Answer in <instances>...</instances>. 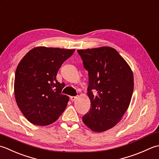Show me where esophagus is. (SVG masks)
I'll return each instance as SVG.
<instances>
[{
  "instance_id": "esophagus-1",
  "label": "esophagus",
  "mask_w": 159,
  "mask_h": 159,
  "mask_svg": "<svg viewBox=\"0 0 159 159\" xmlns=\"http://www.w3.org/2000/svg\"><path fill=\"white\" fill-rule=\"evenodd\" d=\"M77 99V97H76V96H71V97H70V101H72V102L75 101Z\"/></svg>"
}]
</instances>
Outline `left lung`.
<instances>
[{
  "label": "left lung",
  "instance_id": "obj_1",
  "mask_svg": "<svg viewBox=\"0 0 159 159\" xmlns=\"http://www.w3.org/2000/svg\"><path fill=\"white\" fill-rule=\"evenodd\" d=\"M89 72V112L82 117L92 130L101 132L121 120L129 106L134 89L133 74L115 48L103 47L77 50Z\"/></svg>",
  "mask_w": 159,
  "mask_h": 159
}]
</instances>
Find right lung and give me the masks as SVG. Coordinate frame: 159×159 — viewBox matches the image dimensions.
I'll return each instance as SVG.
<instances>
[{
	"instance_id": "right-lung-1",
	"label": "right lung",
	"mask_w": 159,
	"mask_h": 159,
	"mask_svg": "<svg viewBox=\"0 0 159 159\" xmlns=\"http://www.w3.org/2000/svg\"><path fill=\"white\" fill-rule=\"evenodd\" d=\"M75 50L36 47L29 51L17 66L14 93L18 108L27 120L37 125L56 121L64 112L69 97L61 94L58 70Z\"/></svg>"
}]
</instances>
